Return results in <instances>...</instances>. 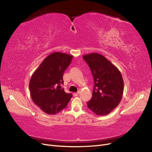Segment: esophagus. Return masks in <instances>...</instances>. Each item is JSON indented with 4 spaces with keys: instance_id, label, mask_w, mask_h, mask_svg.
I'll list each match as a JSON object with an SVG mask.
<instances>
[{
    "instance_id": "34e87169",
    "label": "esophagus",
    "mask_w": 152,
    "mask_h": 152,
    "mask_svg": "<svg viewBox=\"0 0 152 152\" xmlns=\"http://www.w3.org/2000/svg\"><path fill=\"white\" fill-rule=\"evenodd\" d=\"M79 94H80V91H78L77 92H75V93H73V96H77L79 95Z\"/></svg>"
}]
</instances>
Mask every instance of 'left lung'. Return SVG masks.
Listing matches in <instances>:
<instances>
[{"mask_svg":"<svg viewBox=\"0 0 152 152\" xmlns=\"http://www.w3.org/2000/svg\"><path fill=\"white\" fill-rule=\"evenodd\" d=\"M89 66L94 85L88 107L97 115H105L118 106L124 92V80L120 71L97 53L84 55Z\"/></svg>","mask_w":152,"mask_h":152,"instance_id":"8db88e82","label":"left lung"}]
</instances>
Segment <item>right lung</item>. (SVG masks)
I'll use <instances>...</instances> for the list:
<instances>
[{"instance_id":"obj_1","label":"right lung","mask_w":152,"mask_h":152,"mask_svg":"<svg viewBox=\"0 0 152 152\" xmlns=\"http://www.w3.org/2000/svg\"><path fill=\"white\" fill-rule=\"evenodd\" d=\"M73 56L54 52L46 57L33 73L29 89L31 99L44 113L55 115L67 106L72 97L61 85L64 72Z\"/></svg>"}]
</instances>
